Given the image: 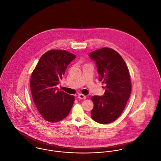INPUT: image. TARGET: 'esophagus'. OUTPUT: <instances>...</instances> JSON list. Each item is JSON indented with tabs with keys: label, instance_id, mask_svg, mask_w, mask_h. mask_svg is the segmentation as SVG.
I'll list each match as a JSON object with an SVG mask.
<instances>
[{
	"label": "esophagus",
	"instance_id": "obj_1",
	"mask_svg": "<svg viewBox=\"0 0 161 161\" xmlns=\"http://www.w3.org/2000/svg\"><path fill=\"white\" fill-rule=\"evenodd\" d=\"M78 97L80 99H86V96L84 95H82V94H79L78 95Z\"/></svg>",
	"mask_w": 161,
	"mask_h": 161
}]
</instances>
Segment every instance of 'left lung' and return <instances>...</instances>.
<instances>
[{
  "instance_id": "left-lung-1",
  "label": "left lung",
  "mask_w": 161,
  "mask_h": 161,
  "mask_svg": "<svg viewBox=\"0 0 161 161\" xmlns=\"http://www.w3.org/2000/svg\"><path fill=\"white\" fill-rule=\"evenodd\" d=\"M95 62L99 80L105 84L103 96H93L92 118L97 123L113 122L123 113L131 92L128 68L122 57L110 48H103L90 53Z\"/></svg>"
}]
</instances>
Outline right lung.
<instances>
[{
	"instance_id": "right-lung-1",
	"label": "right lung",
	"mask_w": 161,
	"mask_h": 161,
	"mask_svg": "<svg viewBox=\"0 0 161 161\" xmlns=\"http://www.w3.org/2000/svg\"><path fill=\"white\" fill-rule=\"evenodd\" d=\"M76 56L66 50H52L44 53L33 71L31 90L34 103L43 119L56 123L71 111L75 97L57 87L68 64Z\"/></svg>"
}]
</instances>
